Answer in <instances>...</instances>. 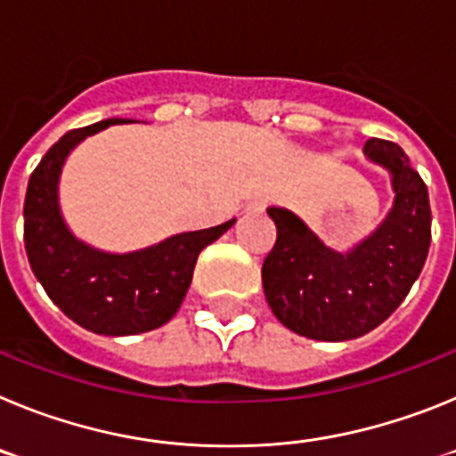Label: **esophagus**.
Segmentation results:
<instances>
[{
  "instance_id": "34e87169",
  "label": "esophagus",
  "mask_w": 456,
  "mask_h": 456,
  "mask_svg": "<svg viewBox=\"0 0 456 456\" xmlns=\"http://www.w3.org/2000/svg\"><path fill=\"white\" fill-rule=\"evenodd\" d=\"M265 205H267V200H265V199H251L247 203V209H248V212H263Z\"/></svg>"
}]
</instances>
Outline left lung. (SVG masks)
<instances>
[{
	"label": "left lung",
	"mask_w": 456,
	"mask_h": 456,
	"mask_svg": "<svg viewBox=\"0 0 456 456\" xmlns=\"http://www.w3.org/2000/svg\"><path fill=\"white\" fill-rule=\"evenodd\" d=\"M365 157L390 173L395 199L381 224L347 253L333 251L285 208H267L276 244L263 288L273 315L310 340H354L388 320L420 276L432 241L425 183L397 143L368 139Z\"/></svg>",
	"instance_id": "8db88e82"
}]
</instances>
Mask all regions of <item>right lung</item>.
I'll use <instances>...</instances> for the list:
<instances>
[{
  "instance_id": "add662e5",
  "label": "right lung",
  "mask_w": 456,
  "mask_h": 456,
  "mask_svg": "<svg viewBox=\"0 0 456 456\" xmlns=\"http://www.w3.org/2000/svg\"><path fill=\"white\" fill-rule=\"evenodd\" d=\"M123 123L134 120L107 118L63 134L31 173L24 199V248L36 278L75 324L98 336H136L167 324L191 285L199 253L235 224L180 232L130 253L79 240L59 205L63 164L86 136Z\"/></svg>"
}]
</instances>
